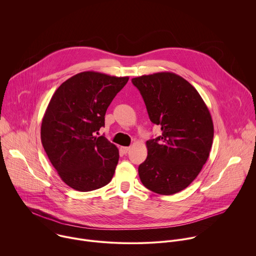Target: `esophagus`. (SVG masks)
<instances>
[{"label":"esophagus","mask_w":256,"mask_h":256,"mask_svg":"<svg viewBox=\"0 0 256 256\" xmlns=\"http://www.w3.org/2000/svg\"><path fill=\"white\" fill-rule=\"evenodd\" d=\"M121 151H122L124 154H126V153H128V151H130V147H125V146H123V147H121Z\"/></svg>","instance_id":"esophagus-1"}]
</instances>
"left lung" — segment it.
I'll return each mask as SVG.
<instances>
[{
    "instance_id": "8db88e82",
    "label": "left lung",
    "mask_w": 256,
    "mask_h": 256,
    "mask_svg": "<svg viewBox=\"0 0 256 256\" xmlns=\"http://www.w3.org/2000/svg\"><path fill=\"white\" fill-rule=\"evenodd\" d=\"M132 83L150 121L162 131L146 142L148 155L138 168L140 180L155 193L175 194L191 184L209 157L214 134L210 112L197 90L174 73L143 75Z\"/></svg>"
}]
</instances>
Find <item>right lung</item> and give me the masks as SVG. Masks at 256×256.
Returning a JSON list of instances; mask_svg holds the SVG:
<instances>
[{
	"label": "right lung",
	"instance_id": "obj_1",
	"mask_svg": "<svg viewBox=\"0 0 256 256\" xmlns=\"http://www.w3.org/2000/svg\"><path fill=\"white\" fill-rule=\"evenodd\" d=\"M129 77L87 71L69 78L56 90L41 126V141L61 179L86 192L107 185L119 160L118 148L96 133Z\"/></svg>",
	"mask_w": 256,
	"mask_h": 256
}]
</instances>
